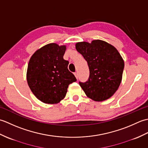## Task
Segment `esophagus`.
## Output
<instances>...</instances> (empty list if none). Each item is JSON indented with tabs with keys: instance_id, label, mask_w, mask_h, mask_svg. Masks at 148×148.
Segmentation results:
<instances>
[{
	"instance_id": "34e87169",
	"label": "esophagus",
	"mask_w": 148,
	"mask_h": 148,
	"mask_svg": "<svg viewBox=\"0 0 148 148\" xmlns=\"http://www.w3.org/2000/svg\"><path fill=\"white\" fill-rule=\"evenodd\" d=\"M74 76H75V77H76V79H77V78H78V74H77V72H75V73H74Z\"/></svg>"
}]
</instances>
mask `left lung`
<instances>
[{
    "label": "left lung",
    "instance_id": "8db88e82",
    "mask_svg": "<svg viewBox=\"0 0 148 148\" xmlns=\"http://www.w3.org/2000/svg\"><path fill=\"white\" fill-rule=\"evenodd\" d=\"M76 49L86 60L90 69L88 80L79 82L86 95L97 102L111 98L122 80L125 63L120 53L111 44L99 39L91 43L77 42Z\"/></svg>",
    "mask_w": 148,
    "mask_h": 148
}]
</instances>
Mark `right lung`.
Here are the masks:
<instances>
[{"label":"right lung","mask_w":148,"mask_h":148,"mask_svg":"<svg viewBox=\"0 0 148 148\" xmlns=\"http://www.w3.org/2000/svg\"><path fill=\"white\" fill-rule=\"evenodd\" d=\"M66 46L50 43L37 49L30 58L27 81L36 98L56 104L65 98L69 84L76 81L64 59Z\"/></svg>","instance_id":"right-lung-1"}]
</instances>
